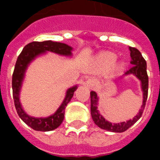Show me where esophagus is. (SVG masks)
<instances>
[{"instance_id":"obj_1","label":"esophagus","mask_w":160,"mask_h":160,"mask_svg":"<svg viewBox=\"0 0 160 160\" xmlns=\"http://www.w3.org/2000/svg\"><path fill=\"white\" fill-rule=\"evenodd\" d=\"M85 85H86L87 87L90 88V89H92V88H95V80H92V79H89V80L85 81Z\"/></svg>"}]
</instances>
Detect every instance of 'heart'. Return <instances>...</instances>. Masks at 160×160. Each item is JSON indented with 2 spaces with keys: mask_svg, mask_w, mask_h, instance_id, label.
Segmentation results:
<instances>
[{
  "mask_svg": "<svg viewBox=\"0 0 160 160\" xmlns=\"http://www.w3.org/2000/svg\"><path fill=\"white\" fill-rule=\"evenodd\" d=\"M115 59H116V55L111 51H102L96 55L95 61L99 67L105 70L113 65V63L115 61ZM122 67H123V63H115L113 65V70H118Z\"/></svg>",
  "mask_w": 160,
  "mask_h": 160,
  "instance_id": "heart-1",
  "label": "heart"
}]
</instances>
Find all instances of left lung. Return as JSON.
Instances as JSON below:
<instances>
[{"label":"left lung","mask_w":160,"mask_h":160,"mask_svg":"<svg viewBox=\"0 0 160 160\" xmlns=\"http://www.w3.org/2000/svg\"><path fill=\"white\" fill-rule=\"evenodd\" d=\"M130 51V57H131V65H133L128 71L124 73L123 76L127 75H134L140 81L141 84L142 92H143V104L139 110V113L133 118V119H129L126 122H120L118 124H112L111 122L107 121L106 119L100 114L98 110V102L99 97L95 91L90 92V113L95 124L100 129H105L110 132L122 133L130 128L133 124L137 122L141 117L144 111L147 97H148V87H149V77L147 75V64L144 57L139 50L134 47H129Z\"/></svg>","instance_id":"obj_1"}]
</instances>
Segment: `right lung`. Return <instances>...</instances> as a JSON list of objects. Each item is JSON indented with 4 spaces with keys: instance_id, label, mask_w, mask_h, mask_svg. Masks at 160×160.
Returning <instances> with one entry per match:
<instances>
[{
    "instance_id": "obj_1",
    "label": "right lung",
    "mask_w": 160,
    "mask_h": 160,
    "mask_svg": "<svg viewBox=\"0 0 160 160\" xmlns=\"http://www.w3.org/2000/svg\"><path fill=\"white\" fill-rule=\"evenodd\" d=\"M73 48L65 43L55 42L52 41H46L42 42L33 41L26 45L17 58L13 75H12V91H13L14 104L17 114L22 120L28 126L37 131H51L60 126L64 120L65 109L68 103L70 102L74 95L77 85L69 88L65 94V97L58 109L51 114V116L46 118H36L30 116L26 114L21 106L20 101V92H21L22 82H23L26 69L30 63L36 59L37 56L46 54L47 51L53 52L64 56H71Z\"/></svg>"
}]
</instances>
